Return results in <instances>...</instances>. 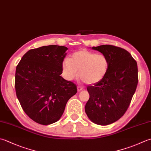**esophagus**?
Segmentation results:
<instances>
[{"label":"esophagus","instance_id":"esophagus-1","mask_svg":"<svg viewBox=\"0 0 151 151\" xmlns=\"http://www.w3.org/2000/svg\"><path fill=\"white\" fill-rule=\"evenodd\" d=\"M83 89H84V88L82 87V86H78L77 87V90H78V91H82Z\"/></svg>","mask_w":151,"mask_h":151}]
</instances>
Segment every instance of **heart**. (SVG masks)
Masks as SVG:
<instances>
[{"instance_id":"obj_1","label":"heart","mask_w":151,"mask_h":151,"mask_svg":"<svg viewBox=\"0 0 151 151\" xmlns=\"http://www.w3.org/2000/svg\"><path fill=\"white\" fill-rule=\"evenodd\" d=\"M61 67L64 77L68 81H73L79 75L84 83L93 84L105 78L109 70V62L104 55L80 50L74 53L70 59H65Z\"/></svg>"}]
</instances>
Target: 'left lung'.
Returning <instances> with one entry per match:
<instances>
[{
    "label": "left lung",
    "instance_id": "1",
    "mask_svg": "<svg viewBox=\"0 0 151 151\" xmlns=\"http://www.w3.org/2000/svg\"><path fill=\"white\" fill-rule=\"evenodd\" d=\"M91 49L107 58L109 67L102 81L87 87L90 98L85 112L91 122L106 126L120 119L128 109L138 83L137 65L119 47L101 45Z\"/></svg>",
    "mask_w": 151,
    "mask_h": 151
}]
</instances>
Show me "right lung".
I'll use <instances>...</instances> for the list:
<instances>
[{
    "instance_id": "add662e5",
    "label": "right lung",
    "mask_w": 151,
    "mask_h": 151,
    "mask_svg": "<svg viewBox=\"0 0 151 151\" xmlns=\"http://www.w3.org/2000/svg\"><path fill=\"white\" fill-rule=\"evenodd\" d=\"M67 50L58 45L30 50L16 67L17 99L27 115L40 124L60 120L68 100L77 91L75 84L61 76Z\"/></svg>"
}]
</instances>
